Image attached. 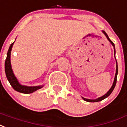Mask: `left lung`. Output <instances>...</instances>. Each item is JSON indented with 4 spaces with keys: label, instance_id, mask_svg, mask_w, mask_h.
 <instances>
[{
    "label": "left lung",
    "instance_id": "left-lung-1",
    "mask_svg": "<svg viewBox=\"0 0 127 127\" xmlns=\"http://www.w3.org/2000/svg\"><path fill=\"white\" fill-rule=\"evenodd\" d=\"M103 33H104V34H105V35L106 36L107 39L110 42V43H111L112 44V46H114V43L112 42L111 40H110V38L108 37V35L106 34V33L105 32H104L103 31ZM114 56H115V48H114ZM117 74H118V65H117V62H116V74H115V77H114V83H113V85H112V86L111 87V88L110 89V90H109L108 92L106 94L104 95H103V96H102V97H99V98H97V99H86V98H84V97H83V99L84 100H85V101H87V102H99V101H102V100H103L104 99H105V98H106L107 97H108L111 94V93L112 92V91H113V90L114 89V87H115V85H116V80H117Z\"/></svg>",
    "mask_w": 127,
    "mask_h": 127
}]
</instances>
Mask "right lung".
<instances>
[{"label": "right lung", "instance_id": "right-lung-1", "mask_svg": "<svg viewBox=\"0 0 127 127\" xmlns=\"http://www.w3.org/2000/svg\"><path fill=\"white\" fill-rule=\"evenodd\" d=\"M13 43H12L8 48L7 55H6V59L5 60V63H4V68H5V73L7 79L10 83L11 85L13 87L14 90L19 92L20 93L23 94H31L33 93L35 91L39 90L40 88H42V86H34V87H28L25 85H21L19 84L18 81L15 77V76L14 75L13 72L12 70L11 65V51L12 49V47L13 45Z\"/></svg>", "mask_w": 127, "mask_h": 127}]
</instances>
